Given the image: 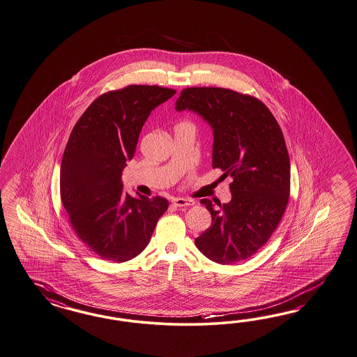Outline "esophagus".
<instances>
[{
	"label": "esophagus",
	"mask_w": 357,
	"mask_h": 357,
	"mask_svg": "<svg viewBox=\"0 0 357 357\" xmlns=\"http://www.w3.org/2000/svg\"><path fill=\"white\" fill-rule=\"evenodd\" d=\"M172 203L175 206H190V205H193L192 200H188V199H183V197H175L172 200Z\"/></svg>",
	"instance_id": "obj_1"
}]
</instances>
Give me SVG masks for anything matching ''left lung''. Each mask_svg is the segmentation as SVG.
Instances as JSON below:
<instances>
[{
    "mask_svg": "<svg viewBox=\"0 0 357 357\" xmlns=\"http://www.w3.org/2000/svg\"><path fill=\"white\" fill-rule=\"evenodd\" d=\"M178 112L192 110L212 126L213 169L231 176V202L200 203L212 226L195 239L209 260L241 262L260 250L280 225L289 203V157L277 119L251 95L218 87L184 88Z\"/></svg>",
    "mask_w": 357,
    "mask_h": 357,
    "instance_id": "left-lung-1",
    "label": "left lung"
}]
</instances>
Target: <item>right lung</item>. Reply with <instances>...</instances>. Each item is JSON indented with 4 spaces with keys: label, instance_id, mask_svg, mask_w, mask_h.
Instances as JSON below:
<instances>
[{
    "label": "right lung",
    "instance_id": "add662e5",
    "mask_svg": "<svg viewBox=\"0 0 357 357\" xmlns=\"http://www.w3.org/2000/svg\"><path fill=\"white\" fill-rule=\"evenodd\" d=\"M175 92L137 84L109 91L88 106L70 134L59 173L61 200L77 238L102 260L136 257L167 211L165 197L125 192L121 175L146 118Z\"/></svg>",
    "mask_w": 357,
    "mask_h": 357
}]
</instances>
